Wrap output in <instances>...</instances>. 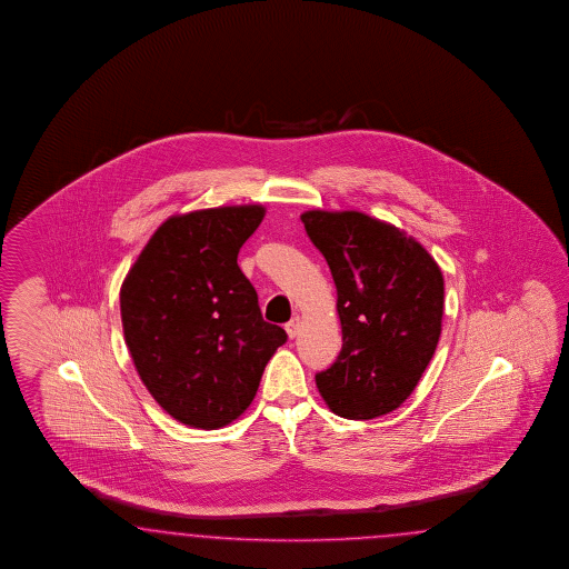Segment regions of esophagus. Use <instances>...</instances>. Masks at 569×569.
Masks as SVG:
<instances>
[{
  "label": "esophagus",
  "mask_w": 569,
  "mask_h": 569,
  "mask_svg": "<svg viewBox=\"0 0 569 569\" xmlns=\"http://www.w3.org/2000/svg\"><path fill=\"white\" fill-rule=\"evenodd\" d=\"M300 328H302V321H300V317H293L292 321H288L286 323V331H288V338L293 340L298 333H300Z\"/></svg>",
  "instance_id": "esophagus-1"
}]
</instances>
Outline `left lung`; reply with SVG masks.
I'll list each match as a JSON object with an SVG mask.
<instances>
[{
  "mask_svg": "<svg viewBox=\"0 0 569 569\" xmlns=\"http://www.w3.org/2000/svg\"><path fill=\"white\" fill-rule=\"evenodd\" d=\"M300 219L328 260L342 326L338 361L315 378L319 395L346 419L392 413L440 340L442 271L413 236L359 210L317 208Z\"/></svg>",
  "mask_w": 569,
  "mask_h": 569,
  "instance_id": "left-lung-1",
  "label": "left lung"
}]
</instances>
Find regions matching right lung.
Segmentation results:
<instances>
[{
  "label": "right lung",
  "instance_id": "obj_1",
  "mask_svg": "<svg viewBox=\"0 0 569 569\" xmlns=\"http://www.w3.org/2000/svg\"><path fill=\"white\" fill-rule=\"evenodd\" d=\"M262 204L172 214L121 286L124 345L156 402L183 426L219 430L257 397L288 336L262 319L238 254Z\"/></svg>",
  "mask_w": 569,
  "mask_h": 569
}]
</instances>
